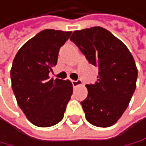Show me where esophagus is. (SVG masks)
<instances>
[{"label": "esophagus", "instance_id": "1", "mask_svg": "<svg viewBox=\"0 0 146 146\" xmlns=\"http://www.w3.org/2000/svg\"><path fill=\"white\" fill-rule=\"evenodd\" d=\"M72 86H74V88H76V86H78L79 85L82 84V81L80 80V79H78V80H76V81L72 80Z\"/></svg>", "mask_w": 146, "mask_h": 146}]
</instances>
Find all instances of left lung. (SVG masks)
I'll list each match as a JSON object with an SVG mask.
<instances>
[{
	"label": "left lung",
	"mask_w": 146,
	"mask_h": 146,
	"mask_svg": "<svg viewBox=\"0 0 146 146\" xmlns=\"http://www.w3.org/2000/svg\"><path fill=\"white\" fill-rule=\"evenodd\" d=\"M70 40L99 70L97 82L86 85L88 97L81 102L86 119L96 127L113 125L136 88L134 58L121 41L102 27L75 31Z\"/></svg>",
	"instance_id": "left-lung-1"
}]
</instances>
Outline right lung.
Segmentation results:
<instances>
[{
  "label": "right lung",
  "mask_w": 146,
  "mask_h": 146,
  "mask_svg": "<svg viewBox=\"0 0 146 146\" xmlns=\"http://www.w3.org/2000/svg\"><path fill=\"white\" fill-rule=\"evenodd\" d=\"M71 31L44 30L17 53L11 69L12 88L18 106L33 125L51 127L63 118L72 94L69 80L48 76Z\"/></svg>",
  "instance_id": "add662e5"
}]
</instances>
